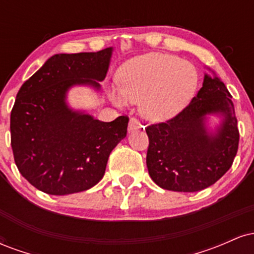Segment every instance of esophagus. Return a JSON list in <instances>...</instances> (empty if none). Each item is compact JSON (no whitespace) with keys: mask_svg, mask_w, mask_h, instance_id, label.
<instances>
[{"mask_svg":"<svg viewBox=\"0 0 254 254\" xmlns=\"http://www.w3.org/2000/svg\"><path fill=\"white\" fill-rule=\"evenodd\" d=\"M144 127L137 121L136 118H131L129 122V132H132V131H137V130H143Z\"/></svg>","mask_w":254,"mask_h":254,"instance_id":"esophagus-1","label":"esophagus"}]
</instances>
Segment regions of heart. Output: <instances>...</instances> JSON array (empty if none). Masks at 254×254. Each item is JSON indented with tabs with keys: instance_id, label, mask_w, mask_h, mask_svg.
<instances>
[{
	"instance_id": "heart-1",
	"label": "heart",
	"mask_w": 254,
	"mask_h": 254,
	"mask_svg": "<svg viewBox=\"0 0 254 254\" xmlns=\"http://www.w3.org/2000/svg\"><path fill=\"white\" fill-rule=\"evenodd\" d=\"M198 71L189 61L167 54H148L127 62L119 70L121 87L110 86L111 100L123 106L139 103L142 116L165 121L186 106L198 87Z\"/></svg>"
}]
</instances>
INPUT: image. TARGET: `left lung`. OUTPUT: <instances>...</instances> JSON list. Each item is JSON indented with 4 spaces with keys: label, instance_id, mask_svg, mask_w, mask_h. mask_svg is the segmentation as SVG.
<instances>
[{
    "label": "left lung",
    "instance_id": "8db88e82",
    "mask_svg": "<svg viewBox=\"0 0 254 254\" xmlns=\"http://www.w3.org/2000/svg\"><path fill=\"white\" fill-rule=\"evenodd\" d=\"M209 115L221 119L214 130ZM238 121L232 95L216 75H204L203 87L179 115L165 123L153 124L147 167L160 188L196 192L209 188L229 170L239 147Z\"/></svg>",
    "mask_w": 254,
    "mask_h": 254
}]
</instances>
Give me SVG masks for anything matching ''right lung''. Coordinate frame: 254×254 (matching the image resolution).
Returning a JSON list of instances; mask_svg holds the SVG:
<instances>
[{
  "instance_id": "1",
  "label": "right lung",
  "mask_w": 254,
  "mask_h": 254,
  "mask_svg": "<svg viewBox=\"0 0 254 254\" xmlns=\"http://www.w3.org/2000/svg\"><path fill=\"white\" fill-rule=\"evenodd\" d=\"M112 51L54 55L17 92L11 149L17 170L38 190L63 196L93 188L103 179L111 151L127 136V116L106 123L66 103L74 86L100 90Z\"/></svg>"
}]
</instances>
